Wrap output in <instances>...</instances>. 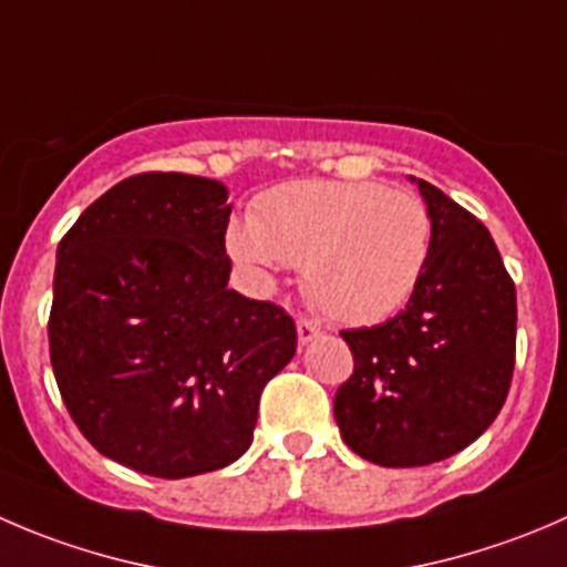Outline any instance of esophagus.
<instances>
[{
    "label": "esophagus",
    "mask_w": 567,
    "mask_h": 567,
    "mask_svg": "<svg viewBox=\"0 0 567 567\" xmlns=\"http://www.w3.org/2000/svg\"><path fill=\"white\" fill-rule=\"evenodd\" d=\"M296 332H299L301 346H307V343H312L316 338H321V327H318L316 321H310V318H299V321H296Z\"/></svg>",
    "instance_id": "obj_1"
}]
</instances>
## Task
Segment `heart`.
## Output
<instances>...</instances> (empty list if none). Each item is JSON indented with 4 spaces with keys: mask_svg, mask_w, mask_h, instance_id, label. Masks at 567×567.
<instances>
[{
    "mask_svg": "<svg viewBox=\"0 0 567 567\" xmlns=\"http://www.w3.org/2000/svg\"><path fill=\"white\" fill-rule=\"evenodd\" d=\"M430 213L410 190L377 183L299 179L255 202L227 229V251L249 271L305 266V288L327 316L368 323L399 310L430 257Z\"/></svg>",
    "mask_w": 567,
    "mask_h": 567,
    "instance_id": "obj_1",
    "label": "heart"
}]
</instances>
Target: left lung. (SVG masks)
<instances>
[{"label":"left lung","mask_w":567,"mask_h":567,"mask_svg":"<svg viewBox=\"0 0 567 567\" xmlns=\"http://www.w3.org/2000/svg\"><path fill=\"white\" fill-rule=\"evenodd\" d=\"M432 221L430 257L404 310L346 329L354 373L334 393L346 446L384 468L432 465L496 421L515 368V285L491 233L412 177Z\"/></svg>","instance_id":"obj_1"}]
</instances>
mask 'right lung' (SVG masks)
<instances>
[{
	"mask_svg": "<svg viewBox=\"0 0 567 567\" xmlns=\"http://www.w3.org/2000/svg\"><path fill=\"white\" fill-rule=\"evenodd\" d=\"M229 190L177 172L99 196L58 246L49 357L93 449L185 480L251 446L260 393L296 354L282 307L227 288Z\"/></svg>",
	"mask_w": 567,
	"mask_h": 567,
	"instance_id": "obj_1",
	"label": "right lung"
}]
</instances>
